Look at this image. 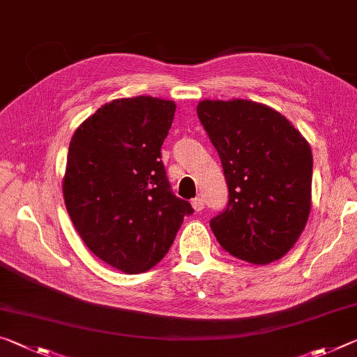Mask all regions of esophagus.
Here are the masks:
<instances>
[{
	"mask_svg": "<svg viewBox=\"0 0 357 357\" xmlns=\"http://www.w3.org/2000/svg\"><path fill=\"white\" fill-rule=\"evenodd\" d=\"M190 205L195 209V211H202V209L205 208V202H203V199H200V197H197V199L190 202Z\"/></svg>",
	"mask_w": 357,
	"mask_h": 357,
	"instance_id": "esophagus-1",
	"label": "esophagus"
}]
</instances>
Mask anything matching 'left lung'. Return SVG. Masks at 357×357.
Wrapping results in <instances>:
<instances>
[{"label": "left lung", "mask_w": 357, "mask_h": 357, "mask_svg": "<svg viewBox=\"0 0 357 357\" xmlns=\"http://www.w3.org/2000/svg\"><path fill=\"white\" fill-rule=\"evenodd\" d=\"M197 114L229 185L227 208L209 220L219 245L256 265L281 259L310 216L308 141L278 111L251 100H203Z\"/></svg>", "instance_id": "obj_1"}]
</instances>
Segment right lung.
Returning a JSON list of instances; mask_svg holds the SVG:
<instances>
[{
  "label": "right lung",
  "mask_w": 357,
  "mask_h": 357,
  "mask_svg": "<svg viewBox=\"0 0 357 357\" xmlns=\"http://www.w3.org/2000/svg\"><path fill=\"white\" fill-rule=\"evenodd\" d=\"M176 105L141 95L106 103L73 135L63 199L79 236L123 273L165 257L190 203L169 189L160 148Z\"/></svg>",
  "instance_id": "1"
}]
</instances>
